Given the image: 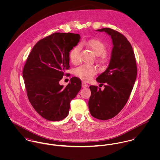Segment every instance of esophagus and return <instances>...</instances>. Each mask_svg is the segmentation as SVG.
<instances>
[{"label": "esophagus", "mask_w": 160, "mask_h": 160, "mask_svg": "<svg viewBox=\"0 0 160 160\" xmlns=\"http://www.w3.org/2000/svg\"><path fill=\"white\" fill-rule=\"evenodd\" d=\"M82 87L84 88H88V84H86L85 82H82Z\"/></svg>", "instance_id": "34e87169"}]
</instances>
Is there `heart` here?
I'll return each mask as SVG.
<instances>
[{
  "label": "heart",
  "mask_w": 160,
  "mask_h": 160,
  "mask_svg": "<svg viewBox=\"0 0 160 160\" xmlns=\"http://www.w3.org/2000/svg\"><path fill=\"white\" fill-rule=\"evenodd\" d=\"M84 45L90 48L93 53L98 55V61L100 63H104L106 61V57L103 52L105 50V44L99 39H93L83 43ZM79 48L78 46L74 47L69 52V59L72 63H76L78 62ZM98 72V69L93 65H82L74 69L76 76L84 81H89Z\"/></svg>",
  "instance_id": "1"
}]
</instances>
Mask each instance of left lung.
I'll return each mask as SVG.
<instances>
[{
  "mask_svg": "<svg viewBox=\"0 0 160 160\" xmlns=\"http://www.w3.org/2000/svg\"><path fill=\"white\" fill-rule=\"evenodd\" d=\"M105 32L112 39L113 49L108 67L96 81L104 85V89L89 87L91 95L89 108L92 116L107 120L118 114L126 104L137 77V65L132 46L120 32L110 28L97 29Z\"/></svg>",
  "mask_w": 160,
  "mask_h": 160,
  "instance_id": "left-lung-1",
  "label": "left lung"
}]
</instances>
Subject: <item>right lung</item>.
Returning <instances> with one entry per match:
<instances>
[{"label":"right lung","instance_id":"right-lung-1","mask_svg":"<svg viewBox=\"0 0 160 160\" xmlns=\"http://www.w3.org/2000/svg\"><path fill=\"white\" fill-rule=\"evenodd\" d=\"M80 38L79 34L70 32L47 36L34 46L24 66L28 99L34 110L48 121L65 118L70 102L81 89V81L77 77L71 78L65 88L59 84L69 68V52Z\"/></svg>","mask_w":160,"mask_h":160}]
</instances>
